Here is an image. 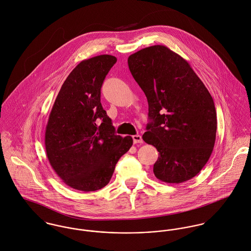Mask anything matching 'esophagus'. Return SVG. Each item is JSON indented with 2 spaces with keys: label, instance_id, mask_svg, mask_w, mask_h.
<instances>
[{
  "label": "esophagus",
  "instance_id": "1",
  "mask_svg": "<svg viewBox=\"0 0 251 251\" xmlns=\"http://www.w3.org/2000/svg\"><path fill=\"white\" fill-rule=\"evenodd\" d=\"M133 140H134V143H142V138L139 135L133 136Z\"/></svg>",
  "mask_w": 251,
  "mask_h": 251
}]
</instances>
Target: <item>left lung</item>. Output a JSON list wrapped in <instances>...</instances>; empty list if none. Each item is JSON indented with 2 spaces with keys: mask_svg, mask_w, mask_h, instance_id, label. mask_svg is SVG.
<instances>
[{
  "mask_svg": "<svg viewBox=\"0 0 251 251\" xmlns=\"http://www.w3.org/2000/svg\"><path fill=\"white\" fill-rule=\"evenodd\" d=\"M129 69L148 102L150 122L142 139L155 146V176L180 184L197 175L216 141L214 100L189 62L164 45L128 57Z\"/></svg>",
  "mask_w": 251,
  "mask_h": 251,
  "instance_id": "8db88e82",
  "label": "left lung"
}]
</instances>
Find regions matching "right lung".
<instances>
[{
  "label": "right lung",
  "mask_w": 251,
  "mask_h": 251,
  "mask_svg": "<svg viewBox=\"0 0 251 251\" xmlns=\"http://www.w3.org/2000/svg\"><path fill=\"white\" fill-rule=\"evenodd\" d=\"M111 55L81 61L56 96L45 132L47 158L70 188L93 192L110 182L115 165L133 144L115 135L101 104L103 82L116 62Z\"/></svg>",
  "instance_id": "obj_1"
}]
</instances>
